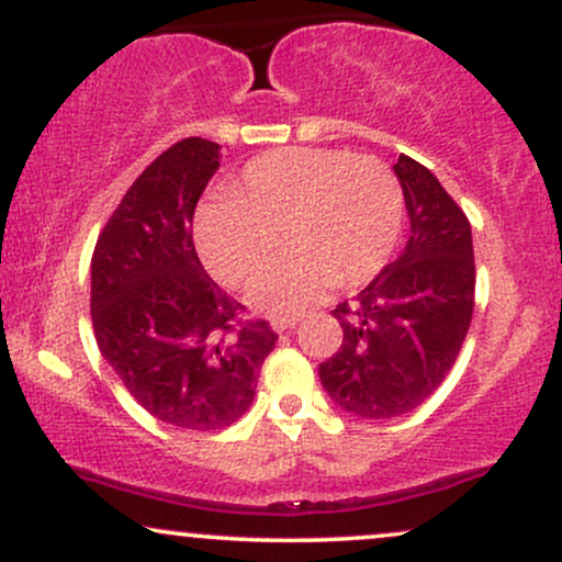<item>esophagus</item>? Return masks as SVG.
<instances>
[{"mask_svg":"<svg viewBox=\"0 0 562 562\" xmlns=\"http://www.w3.org/2000/svg\"><path fill=\"white\" fill-rule=\"evenodd\" d=\"M295 325H299V319H272V330L274 333L295 330Z\"/></svg>","mask_w":562,"mask_h":562,"instance_id":"esophagus-1","label":"esophagus"}]
</instances>
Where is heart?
<instances>
[{"label":"heart","instance_id":"b5f03b06","mask_svg":"<svg viewBox=\"0 0 562 562\" xmlns=\"http://www.w3.org/2000/svg\"><path fill=\"white\" fill-rule=\"evenodd\" d=\"M404 195L389 166L344 150L295 147L254 158L235 198L205 200L195 216L200 259L224 285L240 288L293 250L248 290L272 317H295L335 282L357 288L391 259Z\"/></svg>","mask_w":562,"mask_h":562}]
</instances>
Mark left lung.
Listing matches in <instances>:
<instances>
[{
	"label": "left lung",
	"mask_w": 562,
	"mask_h": 562,
	"mask_svg": "<svg viewBox=\"0 0 562 562\" xmlns=\"http://www.w3.org/2000/svg\"><path fill=\"white\" fill-rule=\"evenodd\" d=\"M409 237L353 301L338 303V353L319 364L322 389L362 420L406 415L449 375L473 319L470 222L441 182L409 156L393 166Z\"/></svg>",
	"instance_id": "1"
}]
</instances>
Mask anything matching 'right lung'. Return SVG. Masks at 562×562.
Here are the masks:
<instances>
[{
  "instance_id": "1",
  "label": "right lung",
  "mask_w": 562,
  "mask_h": 562,
  "mask_svg": "<svg viewBox=\"0 0 562 562\" xmlns=\"http://www.w3.org/2000/svg\"><path fill=\"white\" fill-rule=\"evenodd\" d=\"M222 160L216 142H177L139 173L92 256V325L105 362L173 428H227L254 402L277 335L205 274L192 216Z\"/></svg>"
}]
</instances>
